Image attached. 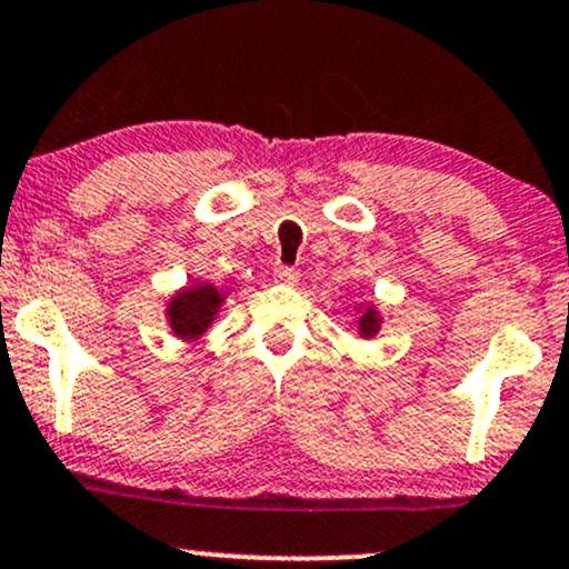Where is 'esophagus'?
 Listing matches in <instances>:
<instances>
[{
    "instance_id": "obj_1",
    "label": "esophagus",
    "mask_w": 569,
    "mask_h": 569,
    "mask_svg": "<svg viewBox=\"0 0 569 569\" xmlns=\"http://www.w3.org/2000/svg\"><path fill=\"white\" fill-rule=\"evenodd\" d=\"M272 274H274V280H278V283H286V286H295L299 280V270H297V267H289V264H278L272 270Z\"/></svg>"
}]
</instances>
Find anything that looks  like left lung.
Here are the masks:
<instances>
[{"mask_svg":"<svg viewBox=\"0 0 569 569\" xmlns=\"http://www.w3.org/2000/svg\"><path fill=\"white\" fill-rule=\"evenodd\" d=\"M378 329H380L378 310L376 308H367L365 313L359 316V335L361 337H372V335H378Z\"/></svg>","mask_w":569,"mask_h":569,"instance_id":"obj_1","label":"left lung"}]
</instances>
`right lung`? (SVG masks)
I'll use <instances>...</instances> for the list:
<instances>
[{
    "mask_svg": "<svg viewBox=\"0 0 569 569\" xmlns=\"http://www.w3.org/2000/svg\"><path fill=\"white\" fill-rule=\"evenodd\" d=\"M221 302L223 295L210 283H197L191 289L178 291L170 299V308H167L172 332L183 337V340H197L199 335L208 332Z\"/></svg>",
    "mask_w": 569,
    "mask_h": 569,
    "instance_id": "obj_1",
    "label": "right lung"
}]
</instances>
